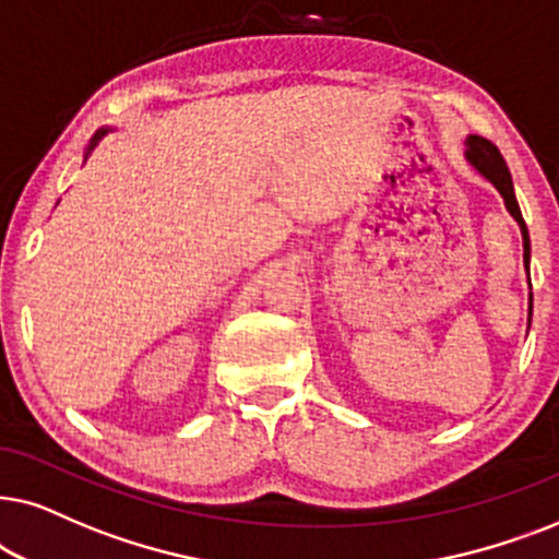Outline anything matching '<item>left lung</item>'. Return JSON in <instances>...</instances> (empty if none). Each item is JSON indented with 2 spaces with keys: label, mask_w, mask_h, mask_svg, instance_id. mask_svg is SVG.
Here are the masks:
<instances>
[{
  "label": "left lung",
  "mask_w": 559,
  "mask_h": 559,
  "mask_svg": "<svg viewBox=\"0 0 559 559\" xmlns=\"http://www.w3.org/2000/svg\"><path fill=\"white\" fill-rule=\"evenodd\" d=\"M467 145V160H471V166H475L480 170L483 176L488 178L490 183L496 186L498 193L503 197L506 202V210L513 219L519 222V227H522V237H524V263L530 267V233H526V225H524V217H522V210H519V202H516V193H513V181H511V174H509V166H506L503 155L498 147L490 143V140L480 138V135H471L465 140Z\"/></svg>",
  "instance_id": "obj_1"
}]
</instances>
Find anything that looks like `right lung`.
I'll return each instance as SVG.
<instances>
[{
  "label": "right lung",
  "mask_w": 559,
  "mask_h": 559,
  "mask_svg": "<svg viewBox=\"0 0 559 559\" xmlns=\"http://www.w3.org/2000/svg\"><path fill=\"white\" fill-rule=\"evenodd\" d=\"M104 135H107V130H99V132H96V135H94V140H92V145H88V151H92V147H94L96 143H99V140H102Z\"/></svg>",
  "instance_id": "add662e5"
}]
</instances>
